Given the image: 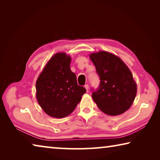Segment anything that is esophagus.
Returning a JSON list of instances; mask_svg holds the SVG:
<instances>
[{"instance_id": "obj_1", "label": "esophagus", "mask_w": 160, "mask_h": 160, "mask_svg": "<svg viewBox=\"0 0 160 160\" xmlns=\"http://www.w3.org/2000/svg\"><path fill=\"white\" fill-rule=\"evenodd\" d=\"M84 87H85V88L86 89V91L88 92V90H89V85H85Z\"/></svg>"}]
</instances>
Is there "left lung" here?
<instances>
[{"label": "left lung", "mask_w": 160, "mask_h": 160, "mask_svg": "<svg viewBox=\"0 0 160 160\" xmlns=\"http://www.w3.org/2000/svg\"><path fill=\"white\" fill-rule=\"evenodd\" d=\"M100 78V85L92 94L102 112L110 116L121 114L131 107L137 93V85L125 63L104 51L90 54Z\"/></svg>", "instance_id": "8db88e82"}]
</instances>
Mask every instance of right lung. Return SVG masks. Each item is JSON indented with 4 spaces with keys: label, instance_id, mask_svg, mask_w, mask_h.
<instances>
[{
    "label": "right lung",
    "instance_id": "obj_1",
    "mask_svg": "<svg viewBox=\"0 0 160 160\" xmlns=\"http://www.w3.org/2000/svg\"><path fill=\"white\" fill-rule=\"evenodd\" d=\"M70 62L71 57L66 53L54 54L37 80V100L51 117L61 118L70 115L86 92L84 87L78 85Z\"/></svg>",
    "mask_w": 160,
    "mask_h": 160
}]
</instances>
